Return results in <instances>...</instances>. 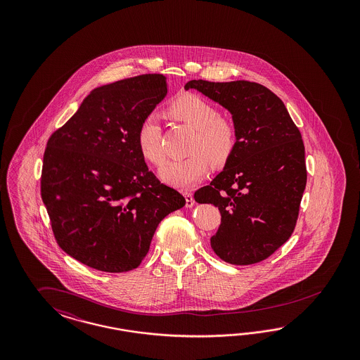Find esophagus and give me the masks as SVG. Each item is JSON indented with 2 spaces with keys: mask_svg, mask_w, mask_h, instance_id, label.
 <instances>
[{
  "mask_svg": "<svg viewBox=\"0 0 360 360\" xmlns=\"http://www.w3.org/2000/svg\"><path fill=\"white\" fill-rule=\"evenodd\" d=\"M184 196H185L186 199V207H193V206H194V198H193V194L188 193V191H185Z\"/></svg>",
  "mask_w": 360,
  "mask_h": 360,
  "instance_id": "34e87169",
  "label": "esophagus"
}]
</instances>
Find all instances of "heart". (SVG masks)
Here are the masks:
<instances>
[{"label": "heart", "mask_w": 360, "mask_h": 360, "mask_svg": "<svg viewBox=\"0 0 360 360\" xmlns=\"http://www.w3.org/2000/svg\"><path fill=\"white\" fill-rule=\"evenodd\" d=\"M167 113L195 131L188 149L191 155L167 161L161 167L160 176L167 185L179 188L195 185L207 174L211 164L221 166L229 161L236 146V129L231 121L218 116L217 109L207 100L185 94L175 98ZM137 146L146 161L157 166L162 164L161 128L155 116L142 121L137 131Z\"/></svg>", "instance_id": "1"}]
</instances>
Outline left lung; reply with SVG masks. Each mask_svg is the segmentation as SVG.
Segmentation results:
<instances>
[{
    "label": "left lung",
    "instance_id": "left-lung-1",
    "mask_svg": "<svg viewBox=\"0 0 360 360\" xmlns=\"http://www.w3.org/2000/svg\"><path fill=\"white\" fill-rule=\"evenodd\" d=\"M229 109L236 146L198 203L219 208L221 223L211 247L221 260L250 265L268 259L295 231L306 186L305 146L283 100L259 83L190 80Z\"/></svg>",
    "mask_w": 360,
    "mask_h": 360
}]
</instances>
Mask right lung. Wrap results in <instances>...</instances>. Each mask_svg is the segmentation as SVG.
I'll return each mask as SVG.
<instances>
[{"instance_id": "obj_1", "label": "right lung", "mask_w": 360, "mask_h": 360, "mask_svg": "<svg viewBox=\"0 0 360 360\" xmlns=\"http://www.w3.org/2000/svg\"><path fill=\"white\" fill-rule=\"evenodd\" d=\"M166 94L160 74L95 88L47 141L41 195L55 240L94 269L137 268L160 221L185 206V198L148 169L137 146L142 121Z\"/></svg>"}]
</instances>
